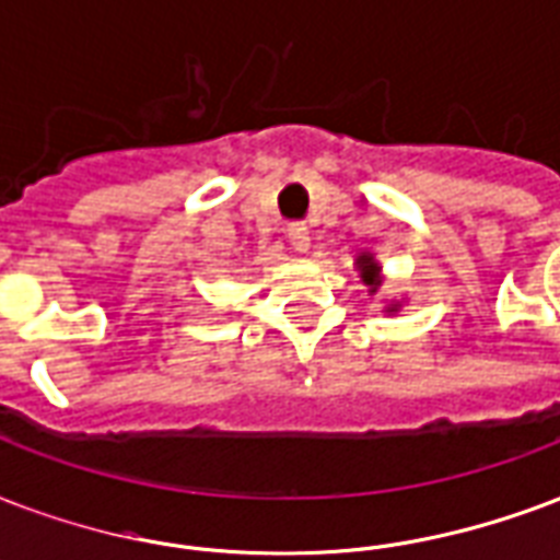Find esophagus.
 <instances>
[{"label": "esophagus", "mask_w": 560, "mask_h": 560, "mask_svg": "<svg viewBox=\"0 0 560 560\" xmlns=\"http://www.w3.org/2000/svg\"><path fill=\"white\" fill-rule=\"evenodd\" d=\"M288 237H290V246H293V249H296V252H308L311 249L308 229H302V225H296V229H290Z\"/></svg>", "instance_id": "34e87169"}]
</instances>
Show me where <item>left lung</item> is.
<instances>
[{"instance_id": "left-lung-1", "label": "left lung", "mask_w": 560, "mask_h": 560, "mask_svg": "<svg viewBox=\"0 0 560 560\" xmlns=\"http://www.w3.org/2000/svg\"><path fill=\"white\" fill-rule=\"evenodd\" d=\"M355 270H358V276H361V281L366 284V296H375V293H378L384 284V272H382V264L375 261L373 252H358ZM399 308H402V302H399V299H390L384 311H387V314H396Z\"/></svg>"}]
</instances>
